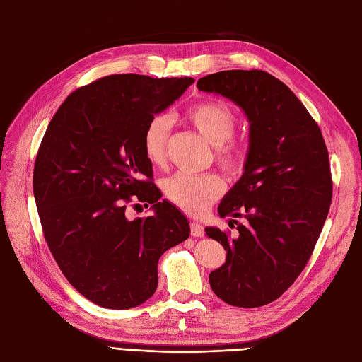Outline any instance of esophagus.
Listing matches in <instances>:
<instances>
[{"mask_svg": "<svg viewBox=\"0 0 362 362\" xmlns=\"http://www.w3.org/2000/svg\"><path fill=\"white\" fill-rule=\"evenodd\" d=\"M190 233L193 237H202L204 235V226L201 223L190 222Z\"/></svg>", "mask_w": 362, "mask_h": 362, "instance_id": "obj_1", "label": "esophagus"}]
</instances>
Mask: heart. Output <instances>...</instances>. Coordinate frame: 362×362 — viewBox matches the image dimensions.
Returning a JSON list of instances; mask_svg holds the SVG:
<instances>
[{
  "instance_id": "b5f03b06",
  "label": "heart",
  "mask_w": 362,
  "mask_h": 362,
  "mask_svg": "<svg viewBox=\"0 0 362 362\" xmlns=\"http://www.w3.org/2000/svg\"><path fill=\"white\" fill-rule=\"evenodd\" d=\"M184 119L216 148V161L226 172L234 173L242 169V148L233 139L235 115L225 103L216 100L201 101L185 110ZM170 128L172 120L166 115L154 116L145 127L141 148L148 161L154 166H161L166 161ZM223 190L222 178L214 173L198 177L178 173L166 180L163 185L164 196L182 211L193 216L202 214L221 198Z\"/></svg>"
}]
</instances>
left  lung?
Wrapping results in <instances>:
<instances>
[{"label":"left lung","instance_id":"left-lung-1","mask_svg":"<svg viewBox=\"0 0 362 362\" xmlns=\"http://www.w3.org/2000/svg\"><path fill=\"white\" fill-rule=\"evenodd\" d=\"M198 89L235 103L249 120L245 172L217 213L243 216L237 237L205 228L226 250L210 273L217 298L255 308L276 300L308 262L332 201L329 154L322 131L288 87L264 71H222Z\"/></svg>","mask_w":362,"mask_h":362}]
</instances>
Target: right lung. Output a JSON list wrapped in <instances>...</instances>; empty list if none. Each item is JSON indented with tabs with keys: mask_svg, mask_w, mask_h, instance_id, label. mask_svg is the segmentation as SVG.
Instances as JSON below:
<instances>
[{
	"mask_svg": "<svg viewBox=\"0 0 362 362\" xmlns=\"http://www.w3.org/2000/svg\"><path fill=\"white\" fill-rule=\"evenodd\" d=\"M193 78L116 74L72 92L42 139L33 192L43 235L71 286L110 310L146 302L158 286V259L190 235L177 206L160 202L141 140L146 124ZM155 214L131 221L127 204Z\"/></svg>",
	"mask_w": 362,
	"mask_h": 362,
	"instance_id": "1",
	"label": "right lung"
}]
</instances>
